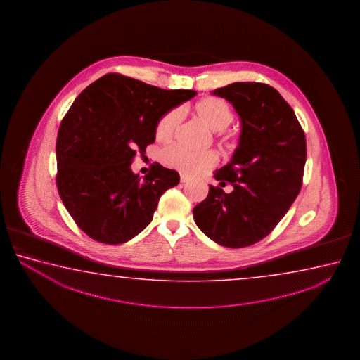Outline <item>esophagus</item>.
<instances>
[{
	"mask_svg": "<svg viewBox=\"0 0 360 360\" xmlns=\"http://www.w3.org/2000/svg\"><path fill=\"white\" fill-rule=\"evenodd\" d=\"M190 180V176H188V175H184V174H180V181L181 183H188Z\"/></svg>",
	"mask_w": 360,
	"mask_h": 360,
	"instance_id": "34e87169",
	"label": "esophagus"
}]
</instances>
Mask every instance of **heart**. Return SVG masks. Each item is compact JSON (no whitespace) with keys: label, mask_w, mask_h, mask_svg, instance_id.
Instances as JSON below:
<instances>
[{"label":"heart","mask_w":360,"mask_h":360,"mask_svg":"<svg viewBox=\"0 0 360 360\" xmlns=\"http://www.w3.org/2000/svg\"><path fill=\"white\" fill-rule=\"evenodd\" d=\"M196 118L205 127L213 132L224 131L234 120L232 110L229 105L218 98L207 97L199 101L193 107ZM181 120V113L179 110H171L161 117L155 128L156 140L166 142L170 140ZM165 164L177 170L195 174L209 167L217 161L215 153L212 151H190L181 146H172L162 151Z\"/></svg>","instance_id":"obj_1"}]
</instances>
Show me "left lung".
<instances>
[{
	"instance_id": "8db88e82",
	"label": "left lung",
	"mask_w": 360,
	"mask_h": 360,
	"mask_svg": "<svg viewBox=\"0 0 360 360\" xmlns=\"http://www.w3.org/2000/svg\"><path fill=\"white\" fill-rule=\"evenodd\" d=\"M224 98L240 121L231 161L214 175L226 194L209 185L194 210L201 232L215 243L242 248L269 236L299 195L306 162V139L290 104L272 86L237 82L212 91Z\"/></svg>"
}]
</instances>
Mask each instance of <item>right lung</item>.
<instances>
[{"label": "right lung", "instance_id": "right-lung-1", "mask_svg": "<svg viewBox=\"0 0 360 360\" xmlns=\"http://www.w3.org/2000/svg\"><path fill=\"white\" fill-rule=\"evenodd\" d=\"M196 94L107 74L77 97L58 132L56 185L83 232L102 243L121 244L153 221L160 198L180 176L156 164L142 177L131 164L155 142L160 118Z\"/></svg>", "mask_w": 360, "mask_h": 360}]
</instances>
